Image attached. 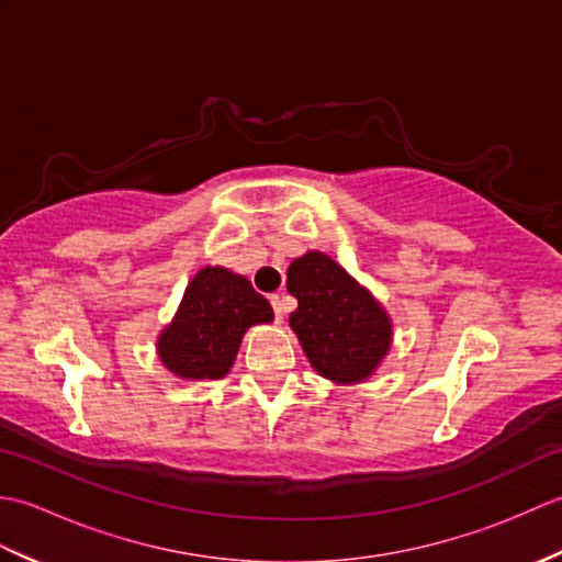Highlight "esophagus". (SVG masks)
<instances>
[{"instance_id":"1","label":"esophagus","mask_w":562,"mask_h":562,"mask_svg":"<svg viewBox=\"0 0 562 562\" xmlns=\"http://www.w3.org/2000/svg\"><path fill=\"white\" fill-rule=\"evenodd\" d=\"M270 304H272V312H274V321H278V324H282V318H284L282 294H272V296H270Z\"/></svg>"}]
</instances>
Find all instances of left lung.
Returning <instances> with one entry per match:
<instances>
[{
    "mask_svg": "<svg viewBox=\"0 0 562 562\" xmlns=\"http://www.w3.org/2000/svg\"><path fill=\"white\" fill-rule=\"evenodd\" d=\"M288 290L300 302L290 326L316 372L336 384L372 376L391 348L393 328L369 290L321 250L292 260Z\"/></svg>",
    "mask_w": 562,
    "mask_h": 562,
    "instance_id": "8db88e82",
    "label": "left lung"
}]
</instances>
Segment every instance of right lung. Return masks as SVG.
<instances>
[{"mask_svg":"<svg viewBox=\"0 0 562 562\" xmlns=\"http://www.w3.org/2000/svg\"><path fill=\"white\" fill-rule=\"evenodd\" d=\"M272 318V306L244 274L207 266L188 282L173 321L161 330L159 360L181 379H222L236 360L244 333Z\"/></svg>","mask_w":562,"mask_h":562,"instance_id":"add662e5","label":"right lung"}]
</instances>
